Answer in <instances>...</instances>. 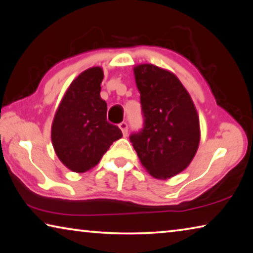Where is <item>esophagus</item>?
<instances>
[{
    "instance_id": "1",
    "label": "esophagus",
    "mask_w": 253,
    "mask_h": 253,
    "mask_svg": "<svg viewBox=\"0 0 253 253\" xmlns=\"http://www.w3.org/2000/svg\"><path fill=\"white\" fill-rule=\"evenodd\" d=\"M119 128L122 129L123 135L127 136V132H128V124H127V122H123V123L119 124Z\"/></svg>"
}]
</instances>
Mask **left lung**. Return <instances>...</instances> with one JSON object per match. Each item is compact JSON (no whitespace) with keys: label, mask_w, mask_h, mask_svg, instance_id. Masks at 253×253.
Returning a JSON list of instances; mask_svg holds the SVG:
<instances>
[{"label":"left lung","mask_w":253,"mask_h":253,"mask_svg":"<svg viewBox=\"0 0 253 253\" xmlns=\"http://www.w3.org/2000/svg\"><path fill=\"white\" fill-rule=\"evenodd\" d=\"M140 93L143 128L129 136L140 162L156 178H169L185 169L200 143L195 106L172 72L154 65L134 68Z\"/></svg>","instance_id":"obj_1"}]
</instances>
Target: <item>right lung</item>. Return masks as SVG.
<instances>
[{
    "mask_svg": "<svg viewBox=\"0 0 253 253\" xmlns=\"http://www.w3.org/2000/svg\"><path fill=\"white\" fill-rule=\"evenodd\" d=\"M102 78L100 67L81 72L67 89L51 127L59 160L77 173L97 165L110 145L123 136L118 126L107 122V104L100 97Z\"/></svg>",
    "mask_w": 253,
    "mask_h": 253,
    "instance_id": "obj_1",
    "label": "right lung"
}]
</instances>
